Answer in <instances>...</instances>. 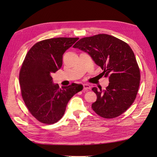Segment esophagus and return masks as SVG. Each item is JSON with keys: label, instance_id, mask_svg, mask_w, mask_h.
Listing matches in <instances>:
<instances>
[{"label": "esophagus", "instance_id": "34e87169", "mask_svg": "<svg viewBox=\"0 0 157 157\" xmlns=\"http://www.w3.org/2000/svg\"><path fill=\"white\" fill-rule=\"evenodd\" d=\"M91 89V86L88 84H83V90H90Z\"/></svg>", "mask_w": 157, "mask_h": 157}]
</instances>
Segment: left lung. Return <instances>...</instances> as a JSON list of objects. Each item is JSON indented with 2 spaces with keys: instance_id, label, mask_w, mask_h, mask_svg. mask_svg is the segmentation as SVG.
Segmentation results:
<instances>
[{
  "instance_id": "8db88e82",
  "label": "left lung",
  "mask_w": 157,
  "mask_h": 157,
  "mask_svg": "<svg viewBox=\"0 0 157 157\" xmlns=\"http://www.w3.org/2000/svg\"><path fill=\"white\" fill-rule=\"evenodd\" d=\"M74 48L87 53L100 66L109 83L105 90L92 88L97 95L92 104L93 111L102 118H113L124 113L134 102L140 74L134 52L130 46L114 36L98 34L84 37Z\"/></svg>"
}]
</instances>
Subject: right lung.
Returning <instances> with one entry per match:
<instances>
[{
  "label": "right lung",
  "mask_w": 157,
  "mask_h": 157,
  "mask_svg": "<svg viewBox=\"0 0 157 157\" xmlns=\"http://www.w3.org/2000/svg\"><path fill=\"white\" fill-rule=\"evenodd\" d=\"M78 39L57 37L41 40L32 46L23 61L19 73L22 97L29 111L40 122L53 124L59 121L69 100L83 88L73 83L60 89L50 75L60 69L63 55Z\"/></svg>",
  "instance_id": "right-lung-1"
}]
</instances>
